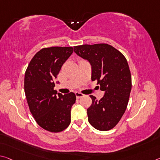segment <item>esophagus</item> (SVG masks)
<instances>
[{
  "label": "esophagus",
  "instance_id": "esophagus-1",
  "mask_svg": "<svg viewBox=\"0 0 160 160\" xmlns=\"http://www.w3.org/2000/svg\"><path fill=\"white\" fill-rule=\"evenodd\" d=\"M75 95H76V98H78V99L82 98V97H84V95H83L82 93L79 92H75Z\"/></svg>",
  "mask_w": 160,
  "mask_h": 160
}]
</instances>
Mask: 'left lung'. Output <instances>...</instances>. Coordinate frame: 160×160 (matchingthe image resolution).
<instances>
[{
  "label": "left lung",
  "instance_id": "obj_1",
  "mask_svg": "<svg viewBox=\"0 0 160 160\" xmlns=\"http://www.w3.org/2000/svg\"><path fill=\"white\" fill-rule=\"evenodd\" d=\"M75 52L89 60L92 80L97 81L105 95L100 100L95 96L88 109V121L93 128L108 131L118 125L125 113L132 89V77L122 53L105 43L74 46Z\"/></svg>",
  "mask_w": 160,
  "mask_h": 160
}]
</instances>
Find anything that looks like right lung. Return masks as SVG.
<instances>
[{
	"label": "right lung",
	"mask_w": 160,
	"mask_h": 160,
	"mask_svg": "<svg viewBox=\"0 0 160 160\" xmlns=\"http://www.w3.org/2000/svg\"><path fill=\"white\" fill-rule=\"evenodd\" d=\"M72 52V47L42 48L25 70L24 90L30 112L42 128L51 132H62L70 124L75 94L58 93L57 96L54 81Z\"/></svg>",
	"instance_id": "1"
}]
</instances>
